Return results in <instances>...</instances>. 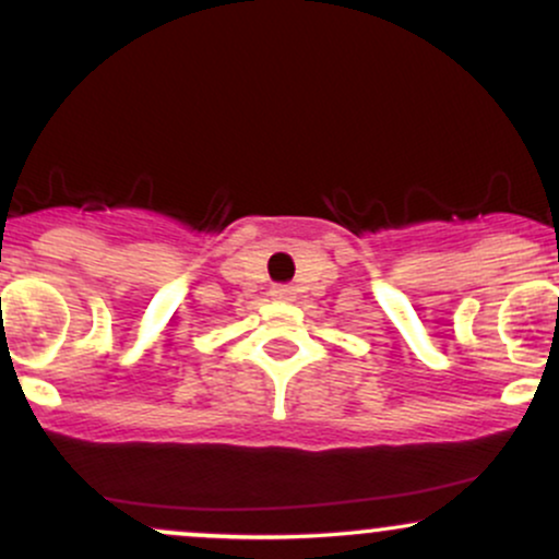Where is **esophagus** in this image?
I'll use <instances>...</instances> for the list:
<instances>
[{
  "label": "esophagus",
  "instance_id": "1",
  "mask_svg": "<svg viewBox=\"0 0 559 559\" xmlns=\"http://www.w3.org/2000/svg\"><path fill=\"white\" fill-rule=\"evenodd\" d=\"M271 297L278 299V301H292L294 299V286L288 284H275L271 288Z\"/></svg>",
  "mask_w": 559,
  "mask_h": 559
}]
</instances>
